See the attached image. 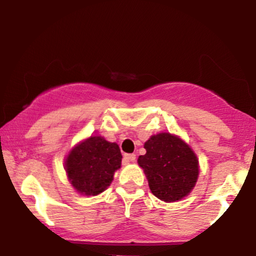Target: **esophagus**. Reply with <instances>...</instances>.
Here are the masks:
<instances>
[{
	"instance_id": "1",
	"label": "esophagus",
	"mask_w": 256,
	"mask_h": 256,
	"mask_svg": "<svg viewBox=\"0 0 256 256\" xmlns=\"http://www.w3.org/2000/svg\"><path fill=\"white\" fill-rule=\"evenodd\" d=\"M124 158L126 162H135L136 155L135 154H126V155L124 156Z\"/></svg>"
}]
</instances>
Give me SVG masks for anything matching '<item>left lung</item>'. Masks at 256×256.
Segmentation results:
<instances>
[{
  "instance_id": "left-lung-1",
  "label": "left lung",
  "mask_w": 256,
  "mask_h": 256,
  "mask_svg": "<svg viewBox=\"0 0 256 256\" xmlns=\"http://www.w3.org/2000/svg\"><path fill=\"white\" fill-rule=\"evenodd\" d=\"M146 155L138 157L152 194L166 202L184 198L198 178V160L180 138L160 132L144 143Z\"/></svg>"
}]
</instances>
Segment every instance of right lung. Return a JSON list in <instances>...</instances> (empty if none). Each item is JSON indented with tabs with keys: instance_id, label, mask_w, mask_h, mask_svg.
Instances as JSON below:
<instances>
[{
	"instance_id": "right-lung-1",
	"label": "right lung",
	"mask_w": 256,
	"mask_h": 256,
	"mask_svg": "<svg viewBox=\"0 0 256 256\" xmlns=\"http://www.w3.org/2000/svg\"><path fill=\"white\" fill-rule=\"evenodd\" d=\"M121 160L116 143L92 136L70 152L65 163L66 172L76 191L96 196L110 186L114 172L121 166Z\"/></svg>"
}]
</instances>
